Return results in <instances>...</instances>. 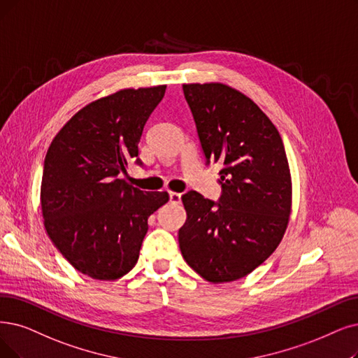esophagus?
<instances>
[{"label": "esophagus", "mask_w": 358, "mask_h": 358, "mask_svg": "<svg viewBox=\"0 0 358 358\" xmlns=\"http://www.w3.org/2000/svg\"><path fill=\"white\" fill-rule=\"evenodd\" d=\"M169 198H170V203L171 204H179L182 201V195L178 194V192H170Z\"/></svg>", "instance_id": "34e87169"}]
</instances>
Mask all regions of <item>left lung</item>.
I'll use <instances>...</instances> for the list:
<instances>
[{
	"label": "left lung",
	"instance_id": "1",
	"mask_svg": "<svg viewBox=\"0 0 358 358\" xmlns=\"http://www.w3.org/2000/svg\"><path fill=\"white\" fill-rule=\"evenodd\" d=\"M207 164L219 163V203L182 195L187 222L179 247L213 283L247 276L280 244L289 222L292 183L282 138L254 101L223 83L183 85Z\"/></svg>",
	"mask_w": 358,
	"mask_h": 358
}]
</instances>
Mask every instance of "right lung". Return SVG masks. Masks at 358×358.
<instances>
[{"label": "right lung", "mask_w": 358, "mask_h": 358, "mask_svg": "<svg viewBox=\"0 0 358 358\" xmlns=\"http://www.w3.org/2000/svg\"><path fill=\"white\" fill-rule=\"evenodd\" d=\"M166 85L122 90L79 110L55 135L44 162L41 208L45 231L64 259L92 279L114 280L139 257L148 217L167 192L141 191L124 179L142 166L139 142Z\"/></svg>", "instance_id": "obj_1"}]
</instances>
